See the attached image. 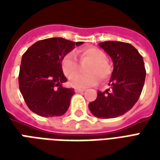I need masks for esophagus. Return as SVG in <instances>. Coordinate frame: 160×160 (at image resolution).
<instances>
[{
  "instance_id": "1",
  "label": "esophagus",
  "mask_w": 160,
  "mask_h": 160,
  "mask_svg": "<svg viewBox=\"0 0 160 160\" xmlns=\"http://www.w3.org/2000/svg\"><path fill=\"white\" fill-rule=\"evenodd\" d=\"M74 92L80 93V92H85V90H84V89H78V88H76V89H74Z\"/></svg>"
}]
</instances>
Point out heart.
<instances>
[{
    "label": "heart",
    "instance_id": "heart-1",
    "mask_svg": "<svg viewBox=\"0 0 160 160\" xmlns=\"http://www.w3.org/2000/svg\"><path fill=\"white\" fill-rule=\"evenodd\" d=\"M78 54L80 61H91L87 68L88 73L73 75L79 70V63L73 53H68L63 56L61 62L63 73L68 78L72 76L68 82L70 87L74 88H87L98 83L99 78L102 80H105L111 76V67L106 62V55L101 49L89 47L80 49L78 51Z\"/></svg>",
    "mask_w": 160,
    "mask_h": 160
}]
</instances>
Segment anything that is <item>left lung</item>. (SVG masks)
I'll return each instance as SVG.
<instances>
[{
	"label": "left lung",
	"mask_w": 160,
	"mask_h": 160,
	"mask_svg": "<svg viewBox=\"0 0 160 160\" xmlns=\"http://www.w3.org/2000/svg\"><path fill=\"white\" fill-rule=\"evenodd\" d=\"M98 45L113 62L111 90L98 91L97 98L88 107L97 118H118L129 111L141 96L146 78L143 57L128 42L105 41Z\"/></svg>",
	"instance_id": "obj_1"
}]
</instances>
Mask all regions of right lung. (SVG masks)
<instances>
[{
    "label": "right lung",
    "mask_w": 160,
    "mask_h": 160,
    "mask_svg": "<svg viewBox=\"0 0 160 160\" xmlns=\"http://www.w3.org/2000/svg\"><path fill=\"white\" fill-rule=\"evenodd\" d=\"M83 42L62 38L38 41L24 53L19 74V87L31 111L44 118L60 117L69 107L73 88L62 84L67 78L61 67L63 56Z\"/></svg>",
    "instance_id": "obj_1"
}]
</instances>
